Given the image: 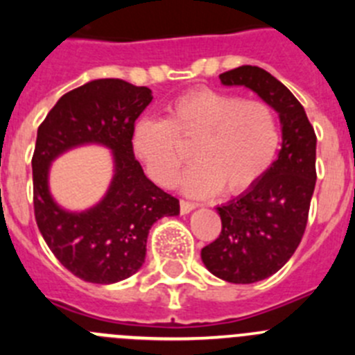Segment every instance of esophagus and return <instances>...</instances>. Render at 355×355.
Here are the masks:
<instances>
[{"label": "esophagus", "instance_id": "1", "mask_svg": "<svg viewBox=\"0 0 355 355\" xmlns=\"http://www.w3.org/2000/svg\"><path fill=\"white\" fill-rule=\"evenodd\" d=\"M193 208H196V205H193V202H188V200H180V211L183 213V215L190 213Z\"/></svg>", "mask_w": 355, "mask_h": 355}]
</instances>
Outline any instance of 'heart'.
Returning <instances> with one entry per match:
<instances>
[{"instance_id":"b5f03b06","label":"heart","mask_w":355,"mask_h":355,"mask_svg":"<svg viewBox=\"0 0 355 355\" xmlns=\"http://www.w3.org/2000/svg\"><path fill=\"white\" fill-rule=\"evenodd\" d=\"M281 131L274 108L259 99L197 89L167 108L165 121L144 119L131 144L147 172L162 187H172L192 148L196 159L181 187L193 197L245 192L261 180L277 155Z\"/></svg>"}]
</instances>
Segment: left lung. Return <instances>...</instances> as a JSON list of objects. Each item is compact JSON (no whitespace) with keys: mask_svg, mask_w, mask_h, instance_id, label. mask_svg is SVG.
Segmentation results:
<instances>
[{"mask_svg":"<svg viewBox=\"0 0 355 355\" xmlns=\"http://www.w3.org/2000/svg\"><path fill=\"white\" fill-rule=\"evenodd\" d=\"M218 78L254 90L283 126L277 159L245 193L216 208L222 231L200 250L213 275L250 284L281 270L302 240L316 183V135L297 97L265 69L241 65Z\"/></svg>","mask_w":355,"mask_h":355,"instance_id":"left-lung-1","label":"left lung"}]
</instances>
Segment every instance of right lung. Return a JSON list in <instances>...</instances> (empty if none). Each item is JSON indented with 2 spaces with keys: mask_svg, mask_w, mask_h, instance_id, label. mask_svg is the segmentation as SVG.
I'll use <instances>...</instances> for the list:
<instances>
[{
  "mask_svg": "<svg viewBox=\"0 0 355 355\" xmlns=\"http://www.w3.org/2000/svg\"><path fill=\"white\" fill-rule=\"evenodd\" d=\"M153 92L117 78L94 80L64 94L37 131L31 158L33 209L39 231L55 258L87 283L112 284L142 266L150 225L180 213V200L146 178L135 159V122ZM83 143L114 150L116 174L99 205L81 214L62 210L47 187L51 162Z\"/></svg>",
  "mask_w": 355,
  "mask_h": 355,
  "instance_id": "obj_1",
  "label": "right lung"
}]
</instances>
